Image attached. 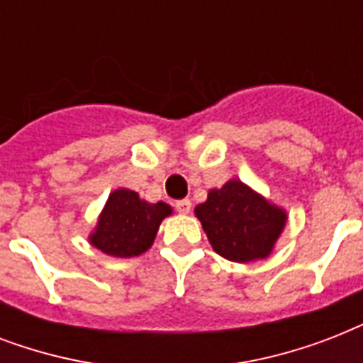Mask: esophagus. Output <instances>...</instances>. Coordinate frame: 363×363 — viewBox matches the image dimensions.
Segmentation results:
<instances>
[{"label":"esophagus","mask_w":363,"mask_h":363,"mask_svg":"<svg viewBox=\"0 0 363 363\" xmlns=\"http://www.w3.org/2000/svg\"><path fill=\"white\" fill-rule=\"evenodd\" d=\"M175 209L181 213V215H188L190 211H192V201L190 199H181V201H177Z\"/></svg>","instance_id":"esophagus-1"}]
</instances>
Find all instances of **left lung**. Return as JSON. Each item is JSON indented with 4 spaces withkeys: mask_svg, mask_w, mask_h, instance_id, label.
<instances>
[{
    "mask_svg": "<svg viewBox=\"0 0 363 363\" xmlns=\"http://www.w3.org/2000/svg\"><path fill=\"white\" fill-rule=\"evenodd\" d=\"M194 213L213 250L238 264L267 258L288 220L286 211L239 179L209 190Z\"/></svg>",
    "mask_w": 363,
    "mask_h": 363,
    "instance_id": "obj_1",
    "label": "left lung"
}]
</instances>
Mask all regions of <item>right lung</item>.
<instances>
[{
  "label": "right lung",
  "instance_id": "1",
  "mask_svg": "<svg viewBox=\"0 0 363 363\" xmlns=\"http://www.w3.org/2000/svg\"><path fill=\"white\" fill-rule=\"evenodd\" d=\"M171 213V205L164 201L148 203L133 190L116 188L105 201L88 241L107 256L133 258L152 247L160 224Z\"/></svg>",
  "mask_w": 363,
  "mask_h": 363
}]
</instances>
